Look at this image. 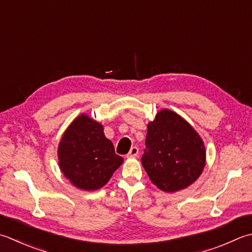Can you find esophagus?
<instances>
[{
  "instance_id": "esophagus-1",
  "label": "esophagus",
  "mask_w": 252,
  "mask_h": 252,
  "mask_svg": "<svg viewBox=\"0 0 252 252\" xmlns=\"http://www.w3.org/2000/svg\"><path fill=\"white\" fill-rule=\"evenodd\" d=\"M137 154H139V149H137L136 146H133V147H131L129 154L126 155V157H127V158H131V157L137 156Z\"/></svg>"
}]
</instances>
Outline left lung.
<instances>
[{
    "mask_svg": "<svg viewBox=\"0 0 252 252\" xmlns=\"http://www.w3.org/2000/svg\"><path fill=\"white\" fill-rule=\"evenodd\" d=\"M142 165L151 181L165 192L185 189L205 166V147L193 127L176 112L164 109L147 125Z\"/></svg>",
    "mask_w": 252,
    "mask_h": 252,
    "instance_id": "8db88e82",
    "label": "left lung"
}]
</instances>
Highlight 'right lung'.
<instances>
[{
  "label": "right lung",
  "mask_w": 252,
  "mask_h": 252,
  "mask_svg": "<svg viewBox=\"0 0 252 252\" xmlns=\"http://www.w3.org/2000/svg\"><path fill=\"white\" fill-rule=\"evenodd\" d=\"M58 157L65 178L86 191L100 189L123 162L102 126L86 115L78 116L64 132Z\"/></svg>",
  "instance_id": "obj_1"
}]
</instances>
